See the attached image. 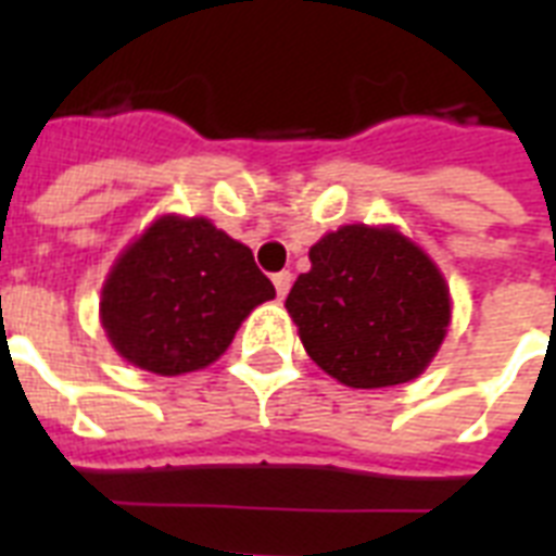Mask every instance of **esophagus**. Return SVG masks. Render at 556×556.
<instances>
[{
    "instance_id": "esophagus-1",
    "label": "esophagus",
    "mask_w": 556,
    "mask_h": 556,
    "mask_svg": "<svg viewBox=\"0 0 556 556\" xmlns=\"http://www.w3.org/2000/svg\"><path fill=\"white\" fill-rule=\"evenodd\" d=\"M291 282H294V277H291V270H279V274H274V288H277L279 300H282V296L288 294V288H291Z\"/></svg>"
}]
</instances>
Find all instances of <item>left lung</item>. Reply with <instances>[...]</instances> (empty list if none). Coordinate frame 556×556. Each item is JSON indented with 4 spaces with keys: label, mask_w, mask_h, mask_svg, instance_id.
Segmentation results:
<instances>
[{
    "label": "left lung",
    "mask_w": 556,
    "mask_h": 556,
    "mask_svg": "<svg viewBox=\"0 0 556 556\" xmlns=\"http://www.w3.org/2000/svg\"><path fill=\"white\" fill-rule=\"evenodd\" d=\"M286 300L314 364L352 389L409 383L447 338L441 268L395 225H343L308 251Z\"/></svg>",
    "instance_id": "8db88e82"
}]
</instances>
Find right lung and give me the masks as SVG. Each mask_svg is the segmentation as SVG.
Here are the masks:
<instances>
[{
	"instance_id": "right-lung-1",
	"label": "right lung",
	"mask_w": 556,
	"mask_h": 556,
	"mask_svg": "<svg viewBox=\"0 0 556 556\" xmlns=\"http://www.w3.org/2000/svg\"><path fill=\"white\" fill-rule=\"evenodd\" d=\"M274 296L248 244L204 216L164 213L109 270L100 326L126 364L173 378L218 361L244 317Z\"/></svg>"
}]
</instances>
